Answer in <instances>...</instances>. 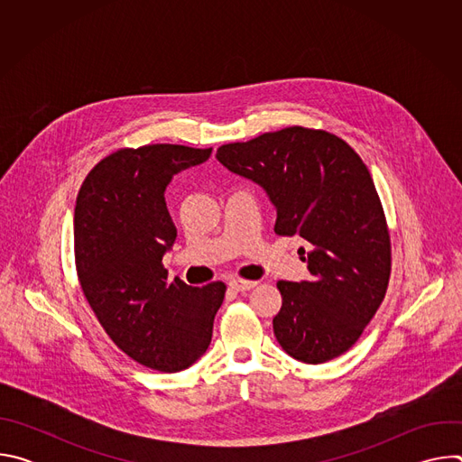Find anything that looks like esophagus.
Masks as SVG:
<instances>
[{"label": "esophagus", "mask_w": 462, "mask_h": 462, "mask_svg": "<svg viewBox=\"0 0 462 462\" xmlns=\"http://www.w3.org/2000/svg\"><path fill=\"white\" fill-rule=\"evenodd\" d=\"M228 285H230V289H234V291H237V292H245V291H250L252 287H255V282L241 280V278H232Z\"/></svg>", "instance_id": "obj_1"}]
</instances>
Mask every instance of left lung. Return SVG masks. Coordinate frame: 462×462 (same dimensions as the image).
Masks as SVG:
<instances>
[{
    "label": "left lung",
    "instance_id": "1",
    "mask_svg": "<svg viewBox=\"0 0 462 462\" xmlns=\"http://www.w3.org/2000/svg\"><path fill=\"white\" fill-rule=\"evenodd\" d=\"M216 157L267 191L278 236L309 243L310 280L278 282L276 340L305 364L340 356L374 316L391 274L389 232L367 166L346 141L301 125L225 144Z\"/></svg>",
    "mask_w": 462,
    "mask_h": 462
}]
</instances>
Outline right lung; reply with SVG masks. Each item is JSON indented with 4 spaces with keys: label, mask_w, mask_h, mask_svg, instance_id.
Instances as JSON below:
<instances>
[{
    "label": "right lung",
    "mask_w": 462,
    "mask_h": 462,
    "mask_svg": "<svg viewBox=\"0 0 462 462\" xmlns=\"http://www.w3.org/2000/svg\"><path fill=\"white\" fill-rule=\"evenodd\" d=\"M210 153L179 144L118 150L89 171L77 197L82 291L109 338L129 358L162 373L182 371L205 355L226 292L223 282H168L162 265L177 237L166 186Z\"/></svg>",
    "instance_id": "obj_1"
}]
</instances>
